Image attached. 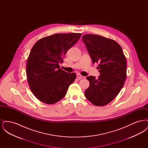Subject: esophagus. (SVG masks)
Wrapping results in <instances>:
<instances>
[{"mask_svg":"<svg viewBox=\"0 0 148 148\" xmlns=\"http://www.w3.org/2000/svg\"><path fill=\"white\" fill-rule=\"evenodd\" d=\"M77 77L78 78L79 80H80V79H84L85 78V77L82 76V75H80V74H77Z\"/></svg>","mask_w":148,"mask_h":148,"instance_id":"obj_1","label":"esophagus"}]
</instances>
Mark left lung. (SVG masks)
Segmentation results:
<instances>
[{"mask_svg": "<svg viewBox=\"0 0 148 148\" xmlns=\"http://www.w3.org/2000/svg\"><path fill=\"white\" fill-rule=\"evenodd\" d=\"M92 63L100 76L87 77L90 85L85 96L94 106H106L119 94L127 77V60L119 44L115 40L96 34L82 37Z\"/></svg>", "mask_w": 148, "mask_h": 148, "instance_id": "obj_1", "label": "left lung"}]
</instances>
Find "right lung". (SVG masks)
<instances>
[{"instance_id":"right-lung-1","label":"right lung","mask_w":148,"mask_h":148,"mask_svg":"<svg viewBox=\"0 0 148 148\" xmlns=\"http://www.w3.org/2000/svg\"><path fill=\"white\" fill-rule=\"evenodd\" d=\"M82 33H57L39 39L29 55L27 77L31 91L42 103L53 104L65 96L76 79L74 73L59 68L68 50L74 45Z\"/></svg>"}]
</instances>
